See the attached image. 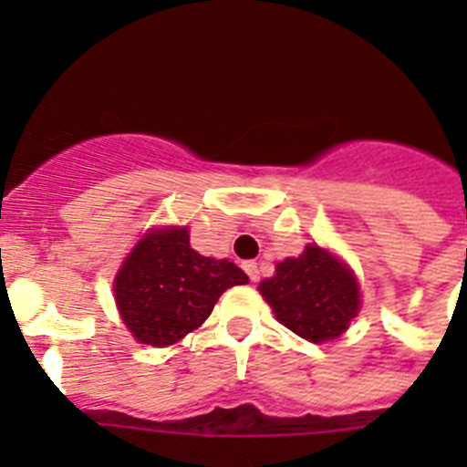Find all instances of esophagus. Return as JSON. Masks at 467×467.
<instances>
[{
	"label": "esophagus",
	"mask_w": 467,
	"mask_h": 467,
	"mask_svg": "<svg viewBox=\"0 0 467 467\" xmlns=\"http://www.w3.org/2000/svg\"><path fill=\"white\" fill-rule=\"evenodd\" d=\"M243 269H245V274L250 275V280H253V283H257V280H259L257 262H245V264H243Z\"/></svg>",
	"instance_id": "esophagus-1"
}]
</instances>
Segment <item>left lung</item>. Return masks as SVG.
<instances>
[{"mask_svg": "<svg viewBox=\"0 0 467 467\" xmlns=\"http://www.w3.org/2000/svg\"><path fill=\"white\" fill-rule=\"evenodd\" d=\"M259 292L285 327L313 344L341 337L360 311L353 271L317 245L280 262L274 278L259 283Z\"/></svg>", "mask_w": 467, "mask_h": 467, "instance_id": "left-lung-1", "label": "left lung"}]
</instances>
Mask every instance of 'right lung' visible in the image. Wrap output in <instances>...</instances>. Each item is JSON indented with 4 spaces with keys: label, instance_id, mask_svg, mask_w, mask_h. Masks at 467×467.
Returning a JSON list of instances; mask_svg holds the SVG:
<instances>
[{
    "label": "right lung",
    "instance_id": "add662e5",
    "mask_svg": "<svg viewBox=\"0 0 467 467\" xmlns=\"http://www.w3.org/2000/svg\"><path fill=\"white\" fill-rule=\"evenodd\" d=\"M247 275L229 259L198 254L187 226L151 229L114 278L121 320L140 344L166 348L205 323L214 304Z\"/></svg>",
    "mask_w": 467,
    "mask_h": 467
}]
</instances>
